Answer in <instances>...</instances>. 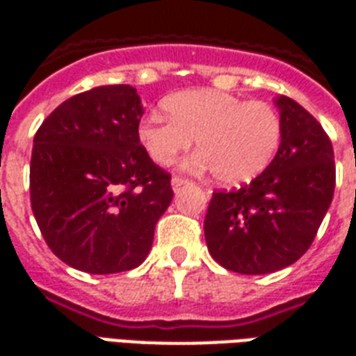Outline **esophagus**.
<instances>
[{
	"mask_svg": "<svg viewBox=\"0 0 356 356\" xmlns=\"http://www.w3.org/2000/svg\"><path fill=\"white\" fill-rule=\"evenodd\" d=\"M183 185H188V179H183V177L171 179V186H173V191H179Z\"/></svg>",
	"mask_w": 356,
	"mask_h": 356,
	"instance_id": "esophagus-1",
	"label": "esophagus"
}]
</instances>
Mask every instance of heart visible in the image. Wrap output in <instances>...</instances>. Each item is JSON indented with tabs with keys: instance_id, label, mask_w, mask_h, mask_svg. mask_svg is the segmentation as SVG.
I'll list each match as a JSON object with an SVG mask.
<instances>
[{
	"instance_id": "1",
	"label": "heart",
	"mask_w": 356,
	"mask_h": 356,
	"mask_svg": "<svg viewBox=\"0 0 356 356\" xmlns=\"http://www.w3.org/2000/svg\"><path fill=\"white\" fill-rule=\"evenodd\" d=\"M168 117L149 115L139 143L158 165H171L192 145L191 171H215L222 185L249 183L272 164L283 141V120L270 104L218 90H183L162 102Z\"/></svg>"
}]
</instances>
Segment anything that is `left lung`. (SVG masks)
I'll use <instances>...</instances> for the list:
<instances>
[{"instance_id": "1", "label": "left lung", "mask_w": 356, "mask_h": 356, "mask_svg": "<svg viewBox=\"0 0 356 356\" xmlns=\"http://www.w3.org/2000/svg\"><path fill=\"white\" fill-rule=\"evenodd\" d=\"M283 141L273 162L238 191H215L205 213L207 249L230 272L262 275L294 264L304 254L336 186L330 138L304 107L275 99Z\"/></svg>"}]
</instances>
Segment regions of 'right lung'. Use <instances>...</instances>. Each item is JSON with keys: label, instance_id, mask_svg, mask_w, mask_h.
<instances>
[{"label": "right lung", "instance_id": "obj_1", "mask_svg": "<svg viewBox=\"0 0 356 356\" xmlns=\"http://www.w3.org/2000/svg\"><path fill=\"white\" fill-rule=\"evenodd\" d=\"M143 105L130 84L65 99L33 138L31 211L58 259L88 273L138 268L171 204V175L139 143Z\"/></svg>", "mask_w": 356, "mask_h": 356}]
</instances>
